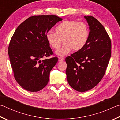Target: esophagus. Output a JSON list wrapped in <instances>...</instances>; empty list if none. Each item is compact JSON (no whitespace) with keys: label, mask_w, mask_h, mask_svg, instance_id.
<instances>
[{"label":"esophagus","mask_w":120,"mask_h":120,"mask_svg":"<svg viewBox=\"0 0 120 120\" xmlns=\"http://www.w3.org/2000/svg\"><path fill=\"white\" fill-rule=\"evenodd\" d=\"M64 60V58H62V57H59V62H61L63 61Z\"/></svg>","instance_id":"obj_1"}]
</instances>
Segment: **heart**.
<instances>
[{
  "label": "heart",
  "mask_w": 120,
  "mask_h": 120,
  "mask_svg": "<svg viewBox=\"0 0 120 120\" xmlns=\"http://www.w3.org/2000/svg\"><path fill=\"white\" fill-rule=\"evenodd\" d=\"M55 30L56 32H48L45 38L50 46L54 49L59 48L64 40V45L56 52L58 56H66L72 50H81L88 42L89 29L83 22L64 20L56 26Z\"/></svg>",
  "instance_id": "obj_1"
}]
</instances>
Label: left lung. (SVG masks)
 I'll return each mask as SVG.
<instances>
[{"instance_id":"obj_1","label":"left lung","mask_w":120,"mask_h":120,"mask_svg":"<svg viewBox=\"0 0 120 120\" xmlns=\"http://www.w3.org/2000/svg\"><path fill=\"white\" fill-rule=\"evenodd\" d=\"M89 26L86 44L81 50L67 56V79L72 88L86 92L103 77L111 56V41L103 25L92 16H84Z\"/></svg>"}]
</instances>
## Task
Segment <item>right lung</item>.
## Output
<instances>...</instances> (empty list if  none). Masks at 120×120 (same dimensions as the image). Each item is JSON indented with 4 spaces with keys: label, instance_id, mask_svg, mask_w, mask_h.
<instances>
[{
    "label": "right lung",
    "instance_id": "add662e5",
    "mask_svg": "<svg viewBox=\"0 0 120 120\" xmlns=\"http://www.w3.org/2000/svg\"><path fill=\"white\" fill-rule=\"evenodd\" d=\"M62 20L55 15L34 16L15 30L8 47L14 77L30 92H37L47 86L50 72L58 62L56 56L41 60L53 54L45 38L46 34Z\"/></svg>",
    "mask_w": 120,
    "mask_h": 120
}]
</instances>
